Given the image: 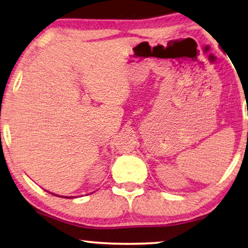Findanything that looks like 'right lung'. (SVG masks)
I'll use <instances>...</instances> for the list:
<instances>
[{"label": "right lung", "instance_id": "1", "mask_svg": "<svg viewBox=\"0 0 248 248\" xmlns=\"http://www.w3.org/2000/svg\"><path fill=\"white\" fill-rule=\"evenodd\" d=\"M50 194H52V193H50ZM52 195H54V194H52ZM54 196H58V195H54ZM59 197H61V196H59ZM64 198H70V197H64Z\"/></svg>", "mask_w": 248, "mask_h": 248}]
</instances>
